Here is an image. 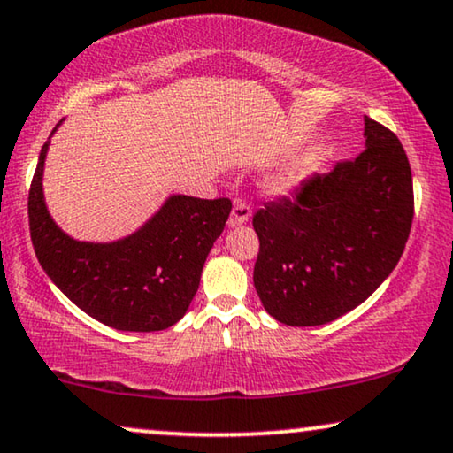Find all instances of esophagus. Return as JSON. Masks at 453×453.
I'll return each mask as SVG.
<instances>
[{
  "mask_svg": "<svg viewBox=\"0 0 453 453\" xmlns=\"http://www.w3.org/2000/svg\"><path fill=\"white\" fill-rule=\"evenodd\" d=\"M250 216H251L250 203H247L245 200H234L233 212H231V216H228V226L234 228V226L245 225V222L250 220Z\"/></svg>",
  "mask_w": 453,
  "mask_h": 453,
  "instance_id": "1",
  "label": "esophagus"
}]
</instances>
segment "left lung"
<instances>
[{
  "instance_id": "1",
  "label": "left lung",
  "mask_w": 453,
  "mask_h": 453,
  "mask_svg": "<svg viewBox=\"0 0 453 453\" xmlns=\"http://www.w3.org/2000/svg\"><path fill=\"white\" fill-rule=\"evenodd\" d=\"M414 216L398 135L365 117V150L253 214V284L272 318L305 327L352 311L392 274Z\"/></svg>"
}]
</instances>
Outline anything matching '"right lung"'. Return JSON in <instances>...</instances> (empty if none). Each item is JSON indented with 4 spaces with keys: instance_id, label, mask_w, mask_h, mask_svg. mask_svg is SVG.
Returning <instances> with one entry per match:
<instances>
[{
    "instance_id": "right-lung-1",
    "label": "right lung",
    "mask_w": 453,
    "mask_h": 453,
    "mask_svg": "<svg viewBox=\"0 0 453 453\" xmlns=\"http://www.w3.org/2000/svg\"><path fill=\"white\" fill-rule=\"evenodd\" d=\"M47 148L49 142L41 148L28 191L30 241L41 268L73 305L115 330L158 332L177 324L197 293L231 200L171 196L129 237L82 243L67 237L47 212L41 183Z\"/></svg>"
}]
</instances>
